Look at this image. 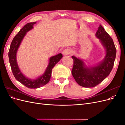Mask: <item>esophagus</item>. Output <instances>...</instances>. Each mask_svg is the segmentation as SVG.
<instances>
[{"instance_id": "esophagus-1", "label": "esophagus", "mask_w": 125, "mask_h": 125, "mask_svg": "<svg viewBox=\"0 0 125 125\" xmlns=\"http://www.w3.org/2000/svg\"><path fill=\"white\" fill-rule=\"evenodd\" d=\"M71 53V50L70 49L68 48H67V49H65L62 52V54L64 56H66V55H69Z\"/></svg>"}]
</instances>
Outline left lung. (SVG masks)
<instances>
[{
	"mask_svg": "<svg viewBox=\"0 0 125 125\" xmlns=\"http://www.w3.org/2000/svg\"><path fill=\"white\" fill-rule=\"evenodd\" d=\"M105 49L104 59L95 66L88 67L83 60L74 56L71 73L77 83L85 88H93L100 84L111 72L116 58V49L113 39L100 25L95 34Z\"/></svg>",
	"mask_w": 125,
	"mask_h": 125,
	"instance_id": "left-lung-1",
	"label": "left lung"
}]
</instances>
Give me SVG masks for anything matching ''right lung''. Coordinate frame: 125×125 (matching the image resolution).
I'll list each match as a JSON object with an SVG mask.
<instances>
[{"label":"right lung","instance_id":"right-lung-1","mask_svg":"<svg viewBox=\"0 0 125 125\" xmlns=\"http://www.w3.org/2000/svg\"><path fill=\"white\" fill-rule=\"evenodd\" d=\"M36 23V22L27 23L20 30L11 43L8 53L9 62L14 77L19 82L30 89L39 88L48 83L51 77L52 69L62 57L61 53L51 57L49 59L48 65L45 73L36 79H29L22 73L17 62V51L26 33L33 28V25Z\"/></svg>","mask_w":125,"mask_h":125}]
</instances>
